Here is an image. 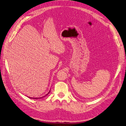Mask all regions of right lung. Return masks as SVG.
I'll use <instances>...</instances> for the list:
<instances>
[{
    "instance_id": "add662e5",
    "label": "right lung",
    "mask_w": 126,
    "mask_h": 126,
    "mask_svg": "<svg viewBox=\"0 0 126 126\" xmlns=\"http://www.w3.org/2000/svg\"><path fill=\"white\" fill-rule=\"evenodd\" d=\"M50 91H49V93L46 94V96H47V95H48V94H49V93H50ZM46 96H43V97H40V98H31V97H29V98H32V99H40V98H43V97H45Z\"/></svg>"
}]
</instances>
